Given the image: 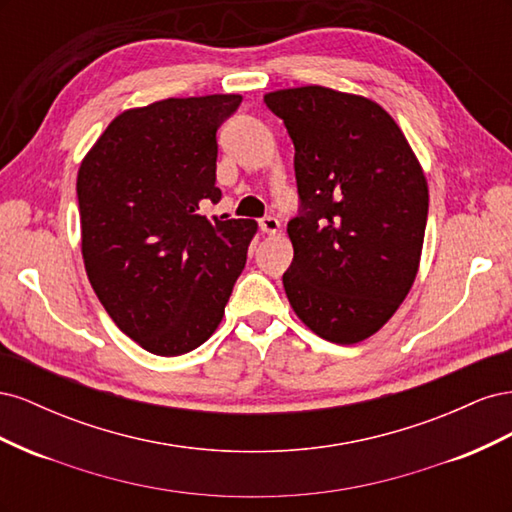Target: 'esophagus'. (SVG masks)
I'll return each instance as SVG.
<instances>
[{
  "instance_id": "34e87169",
  "label": "esophagus",
  "mask_w": 512,
  "mask_h": 512,
  "mask_svg": "<svg viewBox=\"0 0 512 512\" xmlns=\"http://www.w3.org/2000/svg\"><path fill=\"white\" fill-rule=\"evenodd\" d=\"M258 226L262 232H267V235H275L277 230H280V220L277 218H271V215H267V218L258 220Z\"/></svg>"
}]
</instances>
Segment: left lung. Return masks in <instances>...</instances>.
I'll list each match as a JSON object with an SVG mask.
<instances>
[{"instance_id":"8db88e82","label":"left lung","mask_w":512,"mask_h":512,"mask_svg":"<svg viewBox=\"0 0 512 512\" xmlns=\"http://www.w3.org/2000/svg\"><path fill=\"white\" fill-rule=\"evenodd\" d=\"M265 104L294 145L286 297L316 335L363 342L414 284L429 211L423 170L393 117L367 98L309 85L273 91Z\"/></svg>"}]
</instances>
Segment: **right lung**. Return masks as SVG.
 <instances>
[{
  "mask_svg": "<svg viewBox=\"0 0 512 512\" xmlns=\"http://www.w3.org/2000/svg\"><path fill=\"white\" fill-rule=\"evenodd\" d=\"M241 96L168 98L115 117L76 179L83 260L117 327L158 356L205 344L247 260L254 220H207L218 203L222 123Z\"/></svg>",
  "mask_w": 512,
  "mask_h": 512,
  "instance_id": "1",
  "label": "right lung"
}]
</instances>
